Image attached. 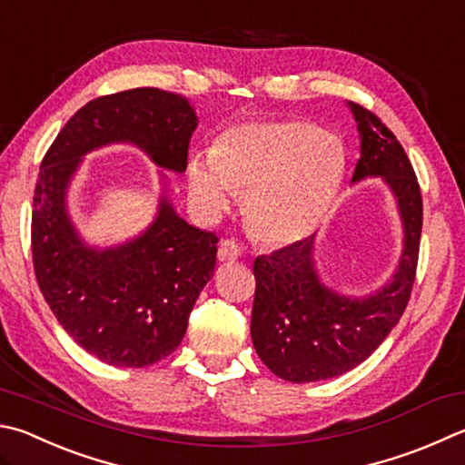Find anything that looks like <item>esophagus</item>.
<instances>
[{
    "instance_id": "34e87169",
    "label": "esophagus",
    "mask_w": 465,
    "mask_h": 465,
    "mask_svg": "<svg viewBox=\"0 0 465 465\" xmlns=\"http://www.w3.org/2000/svg\"><path fill=\"white\" fill-rule=\"evenodd\" d=\"M240 256H242V248L235 240H223L222 243H219L217 258L222 262H235Z\"/></svg>"
}]
</instances>
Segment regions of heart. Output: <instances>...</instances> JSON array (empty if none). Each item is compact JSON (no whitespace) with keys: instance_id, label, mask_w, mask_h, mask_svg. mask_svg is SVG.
I'll list each match as a JSON object with an SVG mask.
<instances>
[{"instance_id":"b5f03b06","label":"heart","mask_w":465,"mask_h":465,"mask_svg":"<svg viewBox=\"0 0 465 465\" xmlns=\"http://www.w3.org/2000/svg\"><path fill=\"white\" fill-rule=\"evenodd\" d=\"M345 168L341 142L305 120L243 124L222 134L211 158L189 166L191 193L207 211H223L232 193L256 238L292 243L325 217Z\"/></svg>"}]
</instances>
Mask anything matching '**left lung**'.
Wrapping results in <instances>:
<instances>
[{"label": "left lung", "instance_id": "left-lung-1", "mask_svg": "<svg viewBox=\"0 0 465 465\" xmlns=\"http://www.w3.org/2000/svg\"><path fill=\"white\" fill-rule=\"evenodd\" d=\"M348 105L361 140L351 183L380 176L391 187L404 246L391 281L368 297H345L321 282L313 258L315 235L256 258L252 341L270 372L297 384L345 374L372 356L399 323L415 284L423 227L415 171L378 115L351 101Z\"/></svg>", "mask_w": 465, "mask_h": 465}]
</instances>
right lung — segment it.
Returning <instances> with one entry per match:
<instances>
[{
  "label": "right lung",
  "instance_id": "right-lung-1",
  "mask_svg": "<svg viewBox=\"0 0 465 465\" xmlns=\"http://www.w3.org/2000/svg\"><path fill=\"white\" fill-rule=\"evenodd\" d=\"M195 128L187 97L130 89L83 105L42 158L32 211L34 272L64 331L109 366L144 368L179 348L213 276L219 240L176 215L164 193L144 233L93 248L74 230L66 191L83 156L117 142L144 150L166 171L184 173Z\"/></svg>",
  "mask_w": 465,
  "mask_h": 465
}]
</instances>
